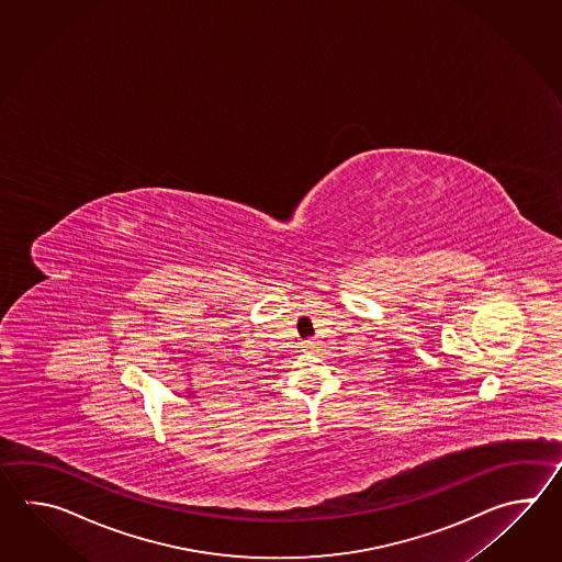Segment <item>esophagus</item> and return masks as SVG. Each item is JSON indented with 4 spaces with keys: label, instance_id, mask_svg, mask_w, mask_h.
I'll return each mask as SVG.
<instances>
[{
    "label": "esophagus",
    "instance_id": "1",
    "mask_svg": "<svg viewBox=\"0 0 562 562\" xmlns=\"http://www.w3.org/2000/svg\"><path fill=\"white\" fill-rule=\"evenodd\" d=\"M319 346V341L317 339H305V341H301V347H303V351H315Z\"/></svg>",
    "mask_w": 562,
    "mask_h": 562
}]
</instances>
